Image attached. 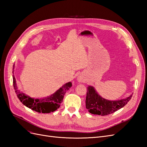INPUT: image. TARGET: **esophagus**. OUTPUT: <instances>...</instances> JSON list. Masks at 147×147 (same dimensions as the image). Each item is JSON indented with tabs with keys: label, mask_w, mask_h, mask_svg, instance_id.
Segmentation results:
<instances>
[{
	"label": "esophagus",
	"mask_w": 147,
	"mask_h": 147,
	"mask_svg": "<svg viewBox=\"0 0 147 147\" xmlns=\"http://www.w3.org/2000/svg\"><path fill=\"white\" fill-rule=\"evenodd\" d=\"M78 80L79 82H83L84 81V80H83V78L82 77H78Z\"/></svg>",
	"instance_id": "1"
}]
</instances>
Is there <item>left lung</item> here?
Instances as JSON below:
<instances>
[{"label":"left lung","instance_id":"obj_1","mask_svg":"<svg viewBox=\"0 0 147 147\" xmlns=\"http://www.w3.org/2000/svg\"><path fill=\"white\" fill-rule=\"evenodd\" d=\"M86 97V108L91 114L105 116L123 108L131 99L132 94L127 98L118 100H109L102 97L94 88L88 86Z\"/></svg>","mask_w":147,"mask_h":147}]
</instances>
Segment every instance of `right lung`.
Listing matches in <instances>:
<instances>
[{
  "label": "right lung",
  "instance_id": "add662e5",
  "mask_svg": "<svg viewBox=\"0 0 147 147\" xmlns=\"http://www.w3.org/2000/svg\"><path fill=\"white\" fill-rule=\"evenodd\" d=\"M13 69H14V65H13ZM13 84L17 97H18L22 104L35 112L42 113L53 112L59 109L61 104L63 102L66 91H68L72 86V83L68 82L50 96L43 99H34L18 90L14 75H13Z\"/></svg>",
  "mask_w": 147,
  "mask_h": 147
}]
</instances>
